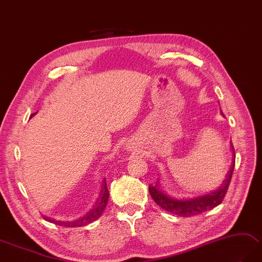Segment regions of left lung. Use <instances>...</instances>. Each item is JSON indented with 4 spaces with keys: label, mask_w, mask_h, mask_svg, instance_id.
I'll return each instance as SVG.
<instances>
[{
    "label": "left lung",
    "mask_w": 262,
    "mask_h": 262,
    "mask_svg": "<svg viewBox=\"0 0 262 262\" xmlns=\"http://www.w3.org/2000/svg\"><path fill=\"white\" fill-rule=\"evenodd\" d=\"M231 148L233 150V160L231 164L230 171L227 174V179L224 180L222 185L216 188V190L212 191L208 194H203L200 196L188 198L183 200H178L169 198L166 194H164L161 190L160 182L156 181L155 185H149L148 190L150 196L160 205L162 209L166 210L167 212H171L173 214L180 215V216H193L203 213V212L215 208L219 204L222 203V201L226 196L228 192V188L230 185L231 179H232V173L234 169V163H235V154L233 145L231 144Z\"/></svg>",
    "instance_id": "1"
}]
</instances>
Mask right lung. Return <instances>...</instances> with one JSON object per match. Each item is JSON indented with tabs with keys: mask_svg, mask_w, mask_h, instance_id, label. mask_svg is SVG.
<instances>
[{
	"mask_svg": "<svg viewBox=\"0 0 262 262\" xmlns=\"http://www.w3.org/2000/svg\"><path fill=\"white\" fill-rule=\"evenodd\" d=\"M33 115H32V116H33ZM108 198H109V192H108L107 184H106V179H105V180H103V182H102V187H101V192H100L99 199L97 200V202H96V204L94 206V209L90 210L84 216L78 219V220H76L74 222L56 221V220H51V219H49L47 216L43 217V219H46V220L49 221V222L57 224V226H63V227H68V228L84 227V226H87V224L96 221L97 219H98L101 215L103 210H105V208H106V204L108 202Z\"/></svg>",
	"mask_w": 262,
	"mask_h": 262,
	"instance_id": "right-lung-1",
	"label": "right lung"
}]
</instances>
